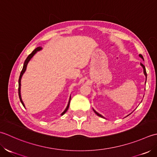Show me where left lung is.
I'll return each mask as SVG.
<instances>
[{
    "label": "left lung",
    "instance_id": "1",
    "mask_svg": "<svg viewBox=\"0 0 157 157\" xmlns=\"http://www.w3.org/2000/svg\"><path fill=\"white\" fill-rule=\"evenodd\" d=\"M139 56L140 57H141V58H142L143 59H144V57H143V56L141 55V54H140V55H139ZM140 64H141V66H142V68H143V69H144V75L146 76V78H147V74H146V68H145V66H144L143 64H142V63H140ZM93 110H94V113H95V114H96L97 115H98V116H99V117H101V118H104L103 116H102V115H101L100 114H99L98 113H97V112L96 111H95L94 109H93Z\"/></svg>",
    "mask_w": 157,
    "mask_h": 157
}]
</instances>
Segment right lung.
<instances>
[{
  "label": "right lung",
  "mask_w": 157,
  "mask_h": 157,
  "mask_svg": "<svg viewBox=\"0 0 157 157\" xmlns=\"http://www.w3.org/2000/svg\"><path fill=\"white\" fill-rule=\"evenodd\" d=\"M41 49H42V47H37L36 49H35L33 51V52H32V53L30 54V55L27 57L26 59H25V62H24V66H23V68H22V70H21V73H20V78H19V81H18V83H19V87H18L19 98H20V101H21V102L22 105H24V108H25V105H24V104L23 101H22V100H21V91H20V90H21V79L22 76H23V75H24V72H25V70H26L27 65H28V62H29V61L31 59L32 57H33L35 55V54L36 53V52H38V51H40V50H41ZM70 100H71V96L70 97V99H69V101H68V105H67V107H66V108L65 109V110L63 111V113H62V115L66 113V111L68 110V108H69V105H70Z\"/></svg>",
  "instance_id": "1"
}]
</instances>
